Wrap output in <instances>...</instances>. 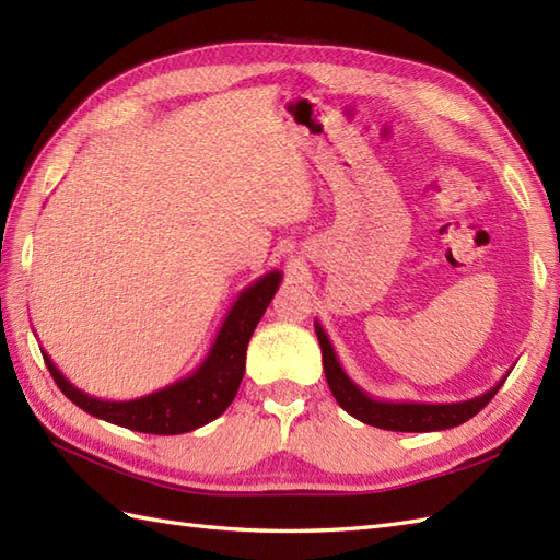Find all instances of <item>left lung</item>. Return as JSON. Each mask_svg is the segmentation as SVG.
<instances>
[{"label": "left lung", "mask_w": 560, "mask_h": 560, "mask_svg": "<svg viewBox=\"0 0 560 560\" xmlns=\"http://www.w3.org/2000/svg\"><path fill=\"white\" fill-rule=\"evenodd\" d=\"M315 335L319 341V349H323L327 385L331 389V395H335V399L339 401V407L347 413H351L353 419L375 428H385V431L428 433V431H445V428H455L464 421H469L471 416H477L486 404L495 397V392L501 389L505 377L510 375L508 371L501 383H495L489 392H483L481 397H474L467 401H455V404L383 401L368 395V392H363L347 373H343V368L335 353V347H331L327 331L319 323H315Z\"/></svg>", "instance_id": "1"}]
</instances>
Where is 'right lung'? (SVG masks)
Instances as JSON below:
<instances>
[{"label":"right lung","instance_id":"add662e5","mask_svg":"<svg viewBox=\"0 0 560 560\" xmlns=\"http://www.w3.org/2000/svg\"><path fill=\"white\" fill-rule=\"evenodd\" d=\"M279 283L281 271L273 269L265 273V277H259L253 287H247L237 295L229 315H225L217 341L211 343L207 359L201 361L197 371L168 387L151 392V395L127 401L98 399L71 385L57 371L50 355L43 351L45 365L55 377L57 387L79 409L96 416V419L129 428V431L153 435L189 433L199 425L219 419L231 407L245 375V351L249 337H253L257 323L269 307Z\"/></svg>","mask_w":560,"mask_h":560}]
</instances>
